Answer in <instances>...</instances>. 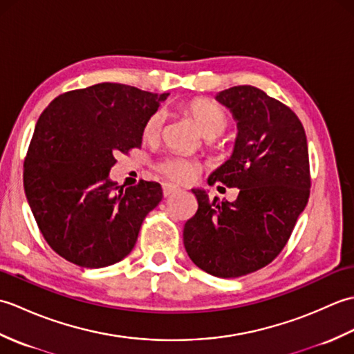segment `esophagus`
<instances>
[{"instance_id": "34e87169", "label": "esophagus", "mask_w": 354, "mask_h": 354, "mask_svg": "<svg viewBox=\"0 0 354 354\" xmlns=\"http://www.w3.org/2000/svg\"><path fill=\"white\" fill-rule=\"evenodd\" d=\"M179 192V187H176V185H171V184H169V183H164L162 184V194L165 198H169V196H171V194H175V193H178Z\"/></svg>"}]
</instances>
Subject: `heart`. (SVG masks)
<instances>
[{
  "mask_svg": "<svg viewBox=\"0 0 354 354\" xmlns=\"http://www.w3.org/2000/svg\"><path fill=\"white\" fill-rule=\"evenodd\" d=\"M187 111L190 112L193 118L201 126L202 132L207 137L213 138L221 135L230 126V117L219 104L207 100V99H193L185 104ZM165 122L164 109L158 108L146 118L142 124V138L147 141H153L160 137ZM155 169L162 176L171 179L175 183H189L196 175V164L190 161L189 158L181 155H170L156 162Z\"/></svg>",
  "mask_w": 354,
  "mask_h": 354,
  "instance_id": "obj_1",
  "label": "heart"
}]
</instances>
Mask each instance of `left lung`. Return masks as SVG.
<instances>
[{"instance_id": "8db88e82", "label": "left lung", "mask_w": 354, "mask_h": 354, "mask_svg": "<svg viewBox=\"0 0 354 354\" xmlns=\"http://www.w3.org/2000/svg\"><path fill=\"white\" fill-rule=\"evenodd\" d=\"M239 124L234 153L208 184L237 187L234 202L193 190L198 212L184 246L205 272L237 278L268 266L283 251L310 194L309 149L295 112L251 85L216 95Z\"/></svg>"}]
</instances>
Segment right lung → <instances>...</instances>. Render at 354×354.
<instances>
[{"label": "right lung", "mask_w": 354, "mask_h": 354, "mask_svg": "<svg viewBox=\"0 0 354 354\" xmlns=\"http://www.w3.org/2000/svg\"><path fill=\"white\" fill-rule=\"evenodd\" d=\"M152 93L97 84L57 95L37 120L24 160V190L45 242L82 268L123 260L145 217L162 199L161 185L108 179L118 153L141 146L142 124L158 109Z\"/></svg>", "instance_id": "add662e5"}]
</instances>
